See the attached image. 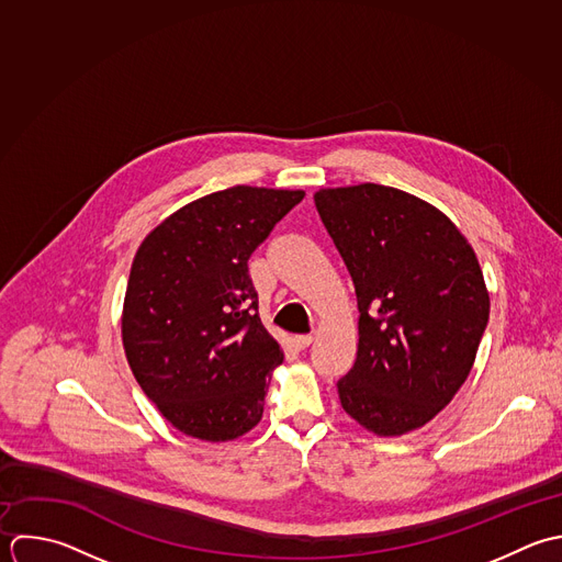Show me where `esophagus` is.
<instances>
[{"mask_svg":"<svg viewBox=\"0 0 562 562\" xmlns=\"http://www.w3.org/2000/svg\"><path fill=\"white\" fill-rule=\"evenodd\" d=\"M311 344H313V335H295L293 337V346L297 350H306Z\"/></svg>","mask_w":562,"mask_h":562,"instance_id":"esophagus-1","label":"esophagus"}]
</instances>
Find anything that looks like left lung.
Listing matches in <instances>:
<instances>
[{
    "mask_svg": "<svg viewBox=\"0 0 562 562\" xmlns=\"http://www.w3.org/2000/svg\"><path fill=\"white\" fill-rule=\"evenodd\" d=\"M315 207L352 278L359 350L341 407L379 436L440 414L467 381L491 300L473 247L427 201L396 188H326Z\"/></svg>",
    "mask_w": 562,
    "mask_h": 562,
    "instance_id": "8db88e82",
    "label": "left lung"
}]
</instances>
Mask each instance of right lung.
Returning a JSON list of instances; mask_svg holds the SVG:
<instances>
[{"mask_svg": "<svg viewBox=\"0 0 562 562\" xmlns=\"http://www.w3.org/2000/svg\"><path fill=\"white\" fill-rule=\"evenodd\" d=\"M302 199L234 186L177 210L139 245L122 344L139 387L181 434L225 442L260 423L284 355L260 322L247 260Z\"/></svg>", "mask_w": 562, "mask_h": 562, "instance_id": "1", "label": "right lung"}]
</instances>
